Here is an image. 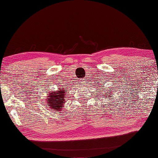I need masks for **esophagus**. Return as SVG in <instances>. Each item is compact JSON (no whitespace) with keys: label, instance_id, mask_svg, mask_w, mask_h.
<instances>
[{"label":"esophagus","instance_id":"obj_1","mask_svg":"<svg viewBox=\"0 0 158 158\" xmlns=\"http://www.w3.org/2000/svg\"><path fill=\"white\" fill-rule=\"evenodd\" d=\"M85 81H86V80H85L84 79H80V82H81V84H83L84 83V82H85Z\"/></svg>","mask_w":158,"mask_h":158}]
</instances>
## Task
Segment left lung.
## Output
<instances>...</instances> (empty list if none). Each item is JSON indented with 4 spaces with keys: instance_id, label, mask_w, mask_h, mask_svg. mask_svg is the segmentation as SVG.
I'll return each instance as SVG.
<instances>
[{
    "instance_id": "obj_1",
    "label": "left lung",
    "mask_w": 158,
    "mask_h": 158,
    "mask_svg": "<svg viewBox=\"0 0 158 158\" xmlns=\"http://www.w3.org/2000/svg\"><path fill=\"white\" fill-rule=\"evenodd\" d=\"M110 91H106V93H103V94L102 95V96H103L102 97H104L105 98H110L112 97V96H110V94H112V92H110V91L111 90H109ZM104 92H106L105 91H103ZM109 101V100H108Z\"/></svg>"
}]
</instances>
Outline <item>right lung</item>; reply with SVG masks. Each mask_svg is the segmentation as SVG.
I'll return each instance as SVG.
<instances>
[{
    "mask_svg": "<svg viewBox=\"0 0 158 158\" xmlns=\"http://www.w3.org/2000/svg\"><path fill=\"white\" fill-rule=\"evenodd\" d=\"M51 93H48L46 96L47 106L52 110H56L57 112H61L63 110L62 107L65 103V94L67 90L65 88L58 89L57 91H51Z\"/></svg>",
    "mask_w": 158,
    "mask_h": 158,
    "instance_id": "obj_1",
    "label": "right lung"
}]
</instances>
